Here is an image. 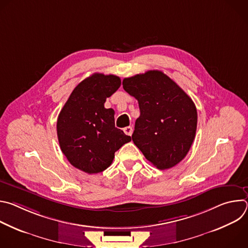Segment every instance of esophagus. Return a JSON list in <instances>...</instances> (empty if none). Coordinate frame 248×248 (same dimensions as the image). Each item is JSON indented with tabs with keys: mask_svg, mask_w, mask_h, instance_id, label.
Masks as SVG:
<instances>
[{
	"mask_svg": "<svg viewBox=\"0 0 248 248\" xmlns=\"http://www.w3.org/2000/svg\"><path fill=\"white\" fill-rule=\"evenodd\" d=\"M124 133H125L126 135H131L133 129H132L131 126H126V127L124 128Z\"/></svg>",
	"mask_w": 248,
	"mask_h": 248,
	"instance_id": "1",
	"label": "esophagus"
}]
</instances>
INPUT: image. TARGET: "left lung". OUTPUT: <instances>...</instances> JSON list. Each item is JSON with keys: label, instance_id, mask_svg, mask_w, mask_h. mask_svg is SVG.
<instances>
[{"label": "left lung", "instance_id": "1", "mask_svg": "<svg viewBox=\"0 0 248 248\" xmlns=\"http://www.w3.org/2000/svg\"><path fill=\"white\" fill-rule=\"evenodd\" d=\"M123 87L138 101L140 109L133 143L159 170L179 164L196 133L197 111L191 98L160 70L124 78Z\"/></svg>", "mask_w": 248, "mask_h": 248}]
</instances>
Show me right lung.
Masks as SVG:
<instances>
[{"label":"right lung","mask_w":248,"mask_h":248,"mask_svg":"<svg viewBox=\"0 0 248 248\" xmlns=\"http://www.w3.org/2000/svg\"><path fill=\"white\" fill-rule=\"evenodd\" d=\"M121 86L117 76L94 74L82 80L65 102L57 121L62 152L68 162L87 173L111 166L115 152L131 137L115 126V112L106 99Z\"/></svg>","instance_id":"1"}]
</instances>
